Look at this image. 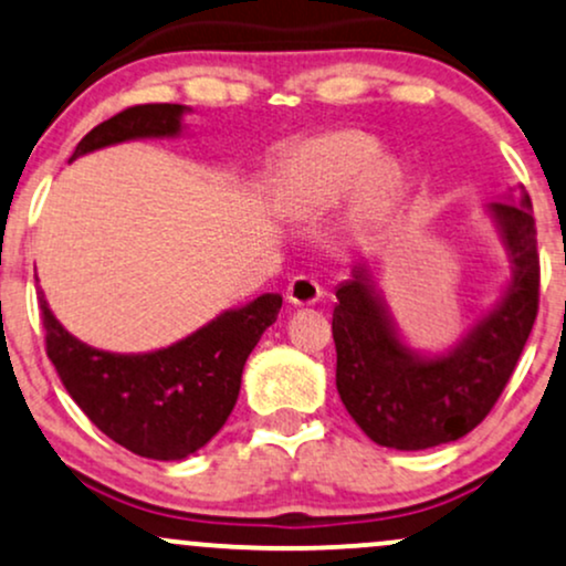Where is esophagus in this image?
Listing matches in <instances>:
<instances>
[{"label":"esophagus","instance_id":"1","mask_svg":"<svg viewBox=\"0 0 566 566\" xmlns=\"http://www.w3.org/2000/svg\"><path fill=\"white\" fill-rule=\"evenodd\" d=\"M322 295V284L311 276H295L287 287V301L292 305H313Z\"/></svg>","mask_w":566,"mask_h":566}]
</instances>
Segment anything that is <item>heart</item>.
<instances>
[{"label": "heart", "instance_id": "heart-1", "mask_svg": "<svg viewBox=\"0 0 566 566\" xmlns=\"http://www.w3.org/2000/svg\"><path fill=\"white\" fill-rule=\"evenodd\" d=\"M371 134L343 128L303 142L284 168V195L292 208L337 206L358 184L360 208H377L398 187V171Z\"/></svg>", "mask_w": 566, "mask_h": 566}]
</instances>
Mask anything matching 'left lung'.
<instances>
[{"instance_id":"1","label":"left lung","mask_w":566,"mask_h":566,"mask_svg":"<svg viewBox=\"0 0 566 566\" xmlns=\"http://www.w3.org/2000/svg\"><path fill=\"white\" fill-rule=\"evenodd\" d=\"M482 210L506 250L509 279L499 301L446 350L408 343L366 263L337 284V392L377 446L424 451L472 432L495 406L533 332L541 284L533 202L520 187Z\"/></svg>"}]
</instances>
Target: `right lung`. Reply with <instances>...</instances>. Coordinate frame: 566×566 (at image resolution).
<instances>
[{"label":"right lung","instance_id":"right-lung-1","mask_svg":"<svg viewBox=\"0 0 566 566\" xmlns=\"http://www.w3.org/2000/svg\"><path fill=\"white\" fill-rule=\"evenodd\" d=\"M187 105H136L94 126L71 160L134 139H176L187 132ZM46 356L81 411L126 451L155 461H181L208 446L227 424L242 385L244 360L282 308L279 292L227 308L147 353H111L73 337L39 295Z\"/></svg>","mask_w":566,"mask_h":566}]
</instances>
